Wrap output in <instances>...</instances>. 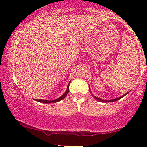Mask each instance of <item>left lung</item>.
Here are the masks:
<instances>
[{
	"mask_svg": "<svg viewBox=\"0 0 147 147\" xmlns=\"http://www.w3.org/2000/svg\"><path fill=\"white\" fill-rule=\"evenodd\" d=\"M129 93V92H127V93L126 94H125V95H123V96H121L120 97H119V98H117V99H111V100H104V99H99V98H97V97H95V98L96 99H97V100L98 101H99V102H115V101H117V100H118V99H120L121 98H122L123 97H124V96H125L126 95H127V94Z\"/></svg>",
	"mask_w": 147,
	"mask_h": 147,
	"instance_id": "obj_1",
	"label": "left lung"
}]
</instances>
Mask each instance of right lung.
I'll return each mask as SVG.
<instances>
[{
  "mask_svg": "<svg viewBox=\"0 0 147 147\" xmlns=\"http://www.w3.org/2000/svg\"><path fill=\"white\" fill-rule=\"evenodd\" d=\"M69 84L68 86V88H67V90L65 91V93L63 94V95L61 96V97H60L59 98L55 99V100H52V101H49V100H45V99H36L37 102H41V103H44V104H50V103H55V102H59V101L61 100V99H63L64 97H65L67 95H68V92H69Z\"/></svg>",
  "mask_w": 147,
  "mask_h": 147,
  "instance_id": "1",
  "label": "right lung"
}]
</instances>
